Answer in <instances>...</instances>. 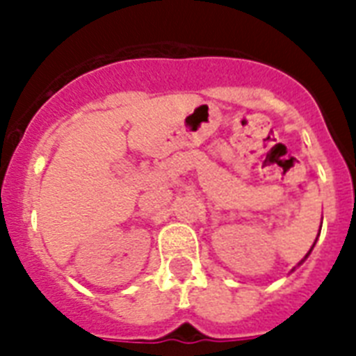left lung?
Masks as SVG:
<instances>
[{"label": "left lung", "instance_id": "obj_1", "mask_svg": "<svg viewBox=\"0 0 356 356\" xmlns=\"http://www.w3.org/2000/svg\"><path fill=\"white\" fill-rule=\"evenodd\" d=\"M316 240H318V238H316ZM316 243V242H314ZM314 243H312V248H314ZM312 248H310V251H312ZM310 251H309V253H307V254H305V259L303 260H301V262H305V260H307V257H309V254H310ZM301 262H299V264H301ZM298 264V266H299Z\"/></svg>", "mask_w": 356, "mask_h": 356}]
</instances>
